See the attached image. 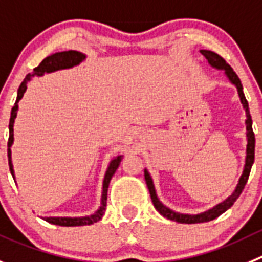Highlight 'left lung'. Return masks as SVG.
Segmentation results:
<instances>
[{
    "label": "left lung",
    "mask_w": 262,
    "mask_h": 262,
    "mask_svg": "<svg viewBox=\"0 0 262 262\" xmlns=\"http://www.w3.org/2000/svg\"><path fill=\"white\" fill-rule=\"evenodd\" d=\"M200 53H202L203 55L208 59V62L211 63V66L219 68V70H225V73L227 75L229 80H230V81L235 85L236 89H238L242 104H243L247 114L246 124H247V141H248V145H247V158H246V165H244L243 174H242L241 180H239L238 186H236L234 194L231 195L230 198H227L224 203L216 205L214 208L209 209L208 212H204V213H200V214H195V216H191V214L176 213V212L170 211L169 208H167V207H164V205L161 204V203L159 202L158 196H156L152 180H151L147 170L145 169V180H146V183H147L148 191H150V195H151V200H152L154 207L156 208V211H158L161 216H164L165 219L172 220V221H176V222H181V224H200V222L212 221V220L217 219V217L221 216L225 211H227V209L230 208L231 205L234 204V202L238 199L239 195L242 194V191H243L247 181H248L249 173H251V168H252L253 160H255V133H253V129H252V119H251V114H249V108H248V102H247L246 97H244L243 86H242V82L241 80H239L238 75L234 72V70L229 66V63H226V60H225L221 55L214 53V51L200 50Z\"/></svg>",
    "instance_id": "1"
}]
</instances>
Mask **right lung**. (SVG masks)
Listing matches in <instances>:
<instances>
[{"instance_id": "1", "label": "right lung", "mask_w": 262, "mask_h": 262, "mask_svg": "<svg viewBox=\"0 0 262 262\" xmlns=\"http://www.w3.org/2000/svg\"><path fill=\"white\" fill-rule=\"evenodd\" d=\"M85 59V55L79 51L70 50V51H62V53H55L53 55H49L46 57L37 67L33 70V72L28 73L26 76V79L23 80V82L20 84L18 89V97H16V102L14 104V107L11 108V116H10V123H9V141H7V156H9V167L10 172L13 174L14 178V170H13V164H11V145H13L14 139V120L16 117V111H18V102L20 101L21 97H23L24 92L27 89V82L33 77V76H41L45 72H53V71L57 70H63V68H70L73 66L79 64L80 62ZM123 156H117L114 160L111 161L108 169H107L106 176H104L103 181V192H102V207L97 211V213L93 214L89 217H75V219H71V217H45L46 222H50L53 225H59V226H85V225H92L94 222L99 221V220L103 217L104 211H106L107 205V190L110 186V181H111L112 176L116 172L117 167H119L120 161H121Z\"/></svg>"}]
</instances>
